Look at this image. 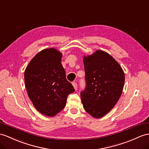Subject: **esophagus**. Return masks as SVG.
I'll list each match as a JSON object with an SVG mask.
<instances>
[{"instance_id": "1", "label": "esophagus", "mask_w": 149, "mask_h": 149, "mask_svg": "<svg viewBox=\"0 0 149 149\" xmlns=\"http://www.w3.org/2000/svg\"><path fill=\"white\" fill-rule=\"evenodd\" d=\"M72 86H74V90H77L78 89V85H77V83H76V82H72Z\"/></svg>"}]
</instances>
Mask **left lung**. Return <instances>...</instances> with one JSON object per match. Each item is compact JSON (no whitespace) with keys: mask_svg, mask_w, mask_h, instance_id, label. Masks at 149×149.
Returning a JSON list of instances; mask_svg holds the SVG:
<instances>
[{"mask_svg":"<svg viewBox=\"0 0 149 149\" xmlns=\"http://www.w3.org/2000/svg\"><path fill=\"white\" fill-rule=\"evenodd\" d=\"M86 87L81 92L85 110L95 118L107 114L120 98L125 73L120 65L108 53L98 50L84 56Z\"/></svg>","mask_w":149,"mask_h":149,"instance_id":"1","label":"left lung"}]
</instances>
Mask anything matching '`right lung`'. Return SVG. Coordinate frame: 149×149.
Segmentation results:
<instances>
[{"label": "right lung", "instance_id": "1", "mask_svg": "<svg viewBox=\"0 0 149 149\" xmlns=\"http://www.w3.org/2000/svg\"><path fill=\"white\" fill-rule=\"evenodd\" d=\"M61 58L57 50L44 49L33 58L24 71L29 98L38 112L50 117L63 109L68 95L74 92L66 79Z\"/></svg>", "mask_w": 149, "mask_h": 149}]
</instances>
